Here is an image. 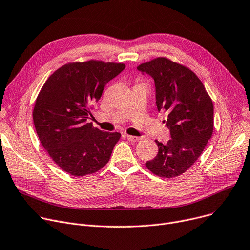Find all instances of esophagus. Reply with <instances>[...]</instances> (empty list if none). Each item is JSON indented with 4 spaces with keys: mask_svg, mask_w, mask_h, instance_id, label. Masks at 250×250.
I'll return each instance as SVG.
<instances>
[{
    "mask_svg": "<svg viewBox=\"0 0 250 250\" xmlns=\"http://www.w3.org/2000/svg\"><path fill=\"white\" fill-rule=\"evenodd\" d=\"M126 139L129 141V142H138V141H140V139L141 138H139V137H134V136H129V135H127L126 136Z\"/></svg>",
    "mask_w": 250,
    "mask_h": 250,
    "instance_id": "esophagus-1",
    "label": "esophagus"
}]
</instances>
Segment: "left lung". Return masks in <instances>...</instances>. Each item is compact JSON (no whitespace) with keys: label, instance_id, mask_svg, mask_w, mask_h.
<instances>
[{"label":"left lung","instance_id":"1","mask_svg":"<svg viewBox=\"0 0 250 250\" xmlns=\"http://www.w3.org/2000/svg\"><path fill=\"white\" fill-rule=\"evenodd\" d=\"M138 70L155 80L156 104L167 113L164 122L171 134L166 145L156 141L158 155L146 167L159 177L175 178L201 156L213 134L212 99L192 70L166 57L143 63Z\"/></svg>","mask_w":250,"mask_h":250}]
</instances>
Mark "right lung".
I'll list each match as a JSON object with an SVG mask.
<instances>
[{"instance_id":"right-lung-1","label":"right lung","mask_w":250,"mask_h":250,"mask_svg":"<svg viewBox=\"0 0 250 250\" xmlns=\"http://www.w3.org/2000/svg\"><path fill=\"white\" fill-rule=\"evenodd\" d=\"M124 63L88 60L63 65L44 83L33 110L38 138L51 159L72 176L93 174L109 161L120 132L87 123L93 104Z\"/></svg>"}]
</instances>
